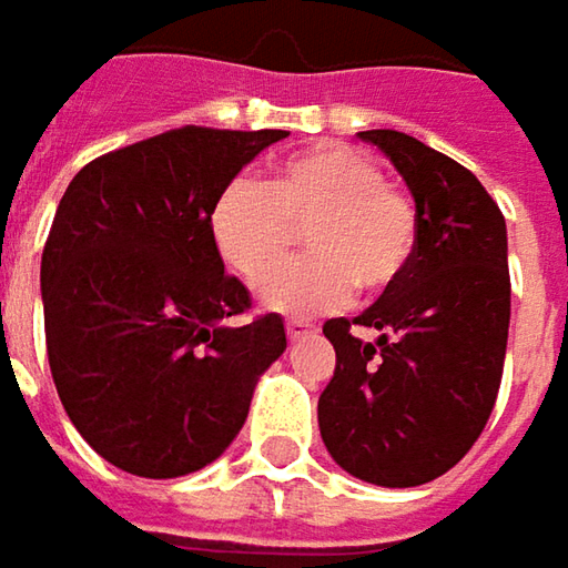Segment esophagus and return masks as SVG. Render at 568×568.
I'll return each mask as SVG.
<instances>
[{"label": "esophagus", "mask_w": 568, "mask_h": 568, "mask_svg": "<svg viewBox=\"0 0 568 568\" xmlns=\"http://www.w3.org/2000/svg\"><path fill=\"white\" fill-rule=\"evenodd\" d=\"M285 333H288V339L295 343V339H304L307 333H314V323L292 317V321H285Z\"/></svg>", "instance_id": "34e87169"}]
</instances>
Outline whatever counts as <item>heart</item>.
<instances>
[{
	"label": "heart",
	"mask_w": 568,
	"mask_h": 568,
	"mask_svg": "<svg viewBox=\"0 0 568 568\" xmlns=\"http://www.w3.org/2000/svg\"><path fill=\"white\" fill-rule=\"evenodd\" d=\"M415 206L383 182L381 166L355 148L317 144L276 169L273 182L232 179L213 204L210 232L229 270L254 283L308 229V261L257 283V302L276 314H317L396 283L415 251Z\"/></svg>",
	"instance_id": "1"
}]
</instances>
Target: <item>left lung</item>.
Instances as JSON below:
<instances>
[{
	"label": "left lung",
	"mask_w": 568,
	"mask_h": 568,
	"mask_svg": "<svg viewBox=\"0 0 568 568\" xmlns=\"http://www.w3.org/2000/svg\"><path fill=\"white\" fill-rule=\"evenodd\" d=\"M415 201V251L355 321L323 323L336 371L317 402L323 446L352 478L418 487L475 446L497 402L509 339L506 220L478 179L402 131H358Z\"/></svg>",
	"instance_id": "1"
}]
</instances>
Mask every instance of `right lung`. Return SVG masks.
<instances>
[{
    "label": "right lung",
    "mask_w": 568,
    "mask_h": 568,
    "mask_svg": "<svg viewBox=\"0 0 568 568\" xmlns=\"http://www.w3.org/2000/svg\"><path fill=\"white\" fill-rule=\"evenodd\" d=\"M285 131L175 128L93 160L62 194L40 264L47 352L78 434L138 478H182L239 437L285 323L225 276L210 216Z\"/></svg>",
    "instance_id": "obj_1"
}]
</instances>
